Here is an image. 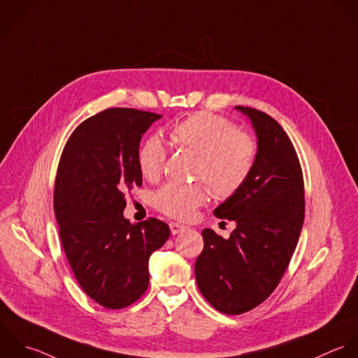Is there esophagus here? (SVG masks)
I'll list each match as a JSON object with an SVG mask.
<instances>
[{"instance_id": "obj_1", "label": "esophagus", "mask_w": 358, "mask_h": 358, "mask_svg": "<svg viewBox=\"0 0 358 358\" xmlns=\"http://www.w3.org/2000/svg\"><path fill=\"white\" fill-rule=\"evenodd\" d=\"M188 227L184 226V224H180V223H176V222H171L170 223V230H171V234H180L182 231H185Z\"/></svg>"}]
</instances>
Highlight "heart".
I'll list each match as a JSON object with an SVG mask.
<instances>
[{
    "label": "heart",
    "instance_id": "heart-1",
    "mask_svg": "<svg viewBox=\"0 0 358 358\" xmlns=\"http://www.w3.org/2000/svg\"><path fill=\"white\" fill-rule=\"evenodd\" d=\"M169 136L178 149L196 156L194 178L206 183L217 199H229L238 194L257 166V138L238 129L223 115L208 111L191 114L174 124ZM166 160L167 149L157 136L146 138L139 146L138 164L146 180H157ZM206 186L202 182H169L156 191L155 206L173 219L189 220L195 210L209 201L210 192Z\"/></svg>",
    "mask_w": 358,
    "mask_h": 358
}]
</instances>
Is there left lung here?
I'll use <instances>...</instances> for the list:
<instances>
[{
  "mask_svg": "<svg viewBox=\"0 0 358 358\" xmlns=\"http://www.w3.org/2000/svg\"><path fill=\"white\" fill-rule=\"evenodd\" d=\"M255 128L259 155L245 187L215 209L234 220L224 240L203 229L195 262L202 296L217 311L240 315L262 304L278 287L297 247L306 216L301 164L289 135L264 111L237 106Z\"/></svg>",
  "mask_w": 358,
  "mask_h": 358,
  "instance_id": "8db88e82",
  "label": "left lung"
}]
</instances>
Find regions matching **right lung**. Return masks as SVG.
Returning a JSON list of instances; mask_svg holds the SVG:
<instances>
[{
	"instance_id": "1",
	"label": "right lung",
	"mask_w": 358,
	"mask_h": 358,
	"mask_svg": "<svg viewBox=\"0 0 358 358\" xmlns=\"http://www.w3.org/2000/svg\"><path fill=\"white\" fill-rule=\"evenodd\" d=\"M160 117L106 108L73 129L59 157L54 213L61 244L82 290L108 310L142 297L149 286V257L170 236L159 219L131 224L122 215L125 195L142 185V135Z\"/></svg>"
}]
</instances>
